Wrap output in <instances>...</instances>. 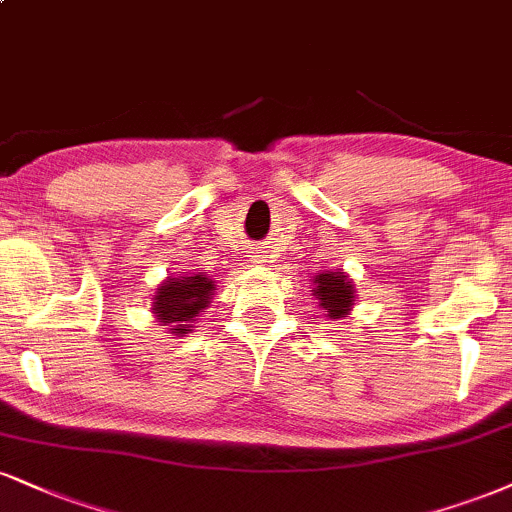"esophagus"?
<instances>
[{"label":"esophagus","instance_id":"34e87169","mask_svg":"<svg viewBox=\"0 0 512 512\" xmlns=\"http://www.w3.org/2000/svg\"><path fill=\"white\" fill-rule=\"evenodd\" d=\"M252 257H255V262H264L262 255H252Z\"/></svg>","mask_w":512,"mask_h":512}]
</instances>
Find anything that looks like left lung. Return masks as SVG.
<instances>
[{"label": "left lung", "mask_w": 512, "mask_h": 512, "mask_svg": "<svg viewBox=\"0 0 512 512\" xmlns=\"http://www.w3.org/2000/svg\"><path fill=\"white\" fill-rule=\"evenodd\" d=\"M315 283H317L315 295L319 298V305L329 312V317L338 319L348 315L350 305H353V283L346 279V274L343 272L319 274Z\"/></svg>", "instance_id": "8db88e82"}]
</instances>
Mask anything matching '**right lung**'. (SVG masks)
I'll use <instances>...</instances> for the list:
<instances>
[{"label":"right lung","mask_w":512,"mask_h":512,"mask_svg":"<svg viewBox=\"0 0 512 512\" xmlns=\"http://www.w3.org/2000/svg\"><path fill=\"white\" fill-rule=\"evenodd\" d=\"M214 295V281L207 276H181L169 279L164 286L157 288L155 295V315L162 326H174V334L190 331V322L205 310Z\"/></svg>","instance_id":"obj_1"}]
</instances>
